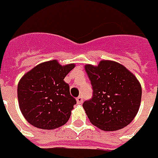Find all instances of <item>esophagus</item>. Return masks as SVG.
Here are the masks:
<instances>
[{
  "instance_id": "obj_1",
  "label": "esophagus",
  "mask_w": 158,
  "mask_h": 158,
  "mask_svg": "<svg viewBox=\"0 0 158 158\" xmlns=\"http://www.w3.org/2000/svg\"><path fill=\"white\" fill-rule=\"evenodd\" d=\"M77 102L78 105H81L82 102H83V99H82V97L81 96H79V97H77Z\"/></svg>"
}]
</instances>
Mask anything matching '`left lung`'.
<instances>
[{
    "label": "left lung",
    "instance_id": "8db88e82",
    "mask_svg": "<svg viewBox=\"0 0 158 158\" xmlns=\"http://www.w3.org/2000/svg\"><path fill=\"white\" fill-rule=\"evenodd\" d=\"M93 96L83 103L92 123L105 131H116L130 123L138 112L142 90L137 78L123 65L102 60L87 64Z\"/></svg>",
    "mask_w": 158,
    "mask_h": 158
}]
</instances>
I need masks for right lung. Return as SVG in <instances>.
I'll list each match as a JSON object with an SVG mask.
<instances>
[{
	"label": "right lung",
	"instance_id": "obj_1",
	"mask_svg": "<svg viewBox=\"0 0 158 158\" xmlns=\"http://www.w3.org/2000/svg\"><path fill=\"white\" fill-rule=\"evenodd\" d=\"M75 67L57 60L40 64L23 76L18 85V99L24 118L35 127L53 129L65 124L77 100L64 82Z\"/></svg>",
	"mask_w": 158,
	"mask_h": 158
}]
</instances>
